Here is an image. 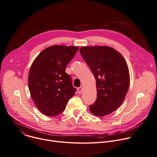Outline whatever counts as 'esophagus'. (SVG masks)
<instances>
[{
  "mask_svg": "<svg viewBox=\"0 0 157 157\" xmlns=\"http://www.w3.org/2000/svg\"><path fill=\"white\" fill-rule=\"evenodd\" d=\"M77 90H78V92L79 94L82 93V87H78V88L77 89Z\"/></svg>",
  "mask_w": 157,
  "mask_h": 157,
  "instance_id": "esophagus-1",
  "label": "esophagus"
}]
</instances>
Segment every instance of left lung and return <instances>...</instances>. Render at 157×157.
I'll return each instance as SVG.
<instances>
[{"mask_svg":"<svg viewBox=\"0 0 157 157\" xmlns=\"http://www.w3.org/2000/svg\"><path fill=\"white\" fill-rule=\"evenodd\" d=\"M79 52L97 82V98L89 110L98 117L110 114L121 105L128 92V65L121 54L109 46L81 47Z\"/></svg>","mask_w":157,"mask_h":157,"instance_id":"obj_1","label":"left lung"}]
</instances>
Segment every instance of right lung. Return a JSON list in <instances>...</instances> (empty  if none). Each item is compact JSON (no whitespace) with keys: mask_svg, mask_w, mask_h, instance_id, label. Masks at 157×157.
<instances>
[{"mask_svg":"<svg viewBox=\"0 0 157 157\" xmlns=\"http://www.w3.org/2000/svg\"><path fill=\"white\" fill-rule=\"evenodd\" d=\"M79 47L56 45L43 50L34 60L28 87L36 106L43 114L55 117L63 112L75 95L71 76L65 72Z\"/></svg>","mask_w":157,"mask_h":157,"instance_id":"right-lung-1","label":"right lung"}]
</instances>
